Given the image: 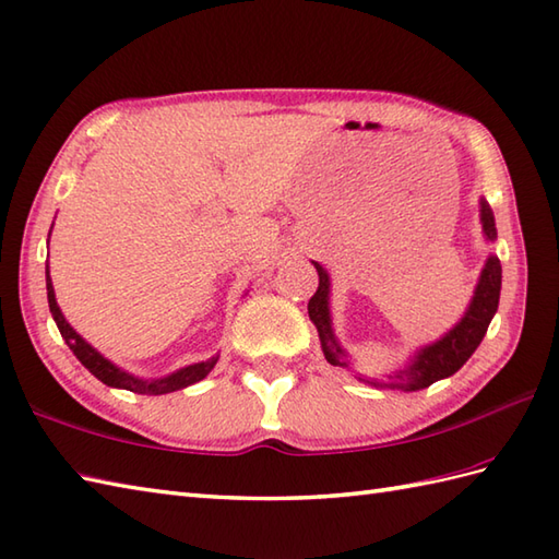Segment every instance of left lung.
I'll list each match as a JSON object with an SVG mask.
<instances>
[{"label":"left lung","mask_w":559,"mask_h":559,"mask_svg":"<svg viewBox=\"0 0 559 559\" xmlns=\"http://www.w3.org/2000/svg\"><path fill=\"white\" fill-rule=\"evenodd\" d=\"M480 223H483V235L488 242L497 240V228H495V216L492 209L485 199H480ZM317 273H319V288L312 295L310 305H307V312H310L312 324L319 331V341H322L324 358L334 367H350V355L346 348L341 346L334 324H331V278L329 271L312 261ZM500 288H502V264L495 254L488 257L485 266L480 271V278L476 283V290H473V298L466 307V312L459 319V322L451 326L442 338L435 343H427L420 350L413 353L411 362L389 374V382H377V379H362V382L372 386H384V389H401V391H418L430 386L439 379H447L454 372H459L463 362H466L480 341L488 331L492 317L497 312V305H500Z\"/></svg>","instance_id":"obj_1"}]
</instances>
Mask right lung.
Wrapping results in <instances>:
<instances>
[{"label":"right lung","mask_w":559,"mask_h":559,"mask_svg":"<svg viewBox=\"0 0 559 559\" xmlns=\"http://www.w3.org/2000/svg\"><path fill=\"white\" fill-rule=\"evenodd\" d=\"M52 233V230H50ZM50 242V240H47ZM45 283H47V302H50V312L55 324L59 329V334L67 341V346L71 348V353L76 355L79 362L86 367V370L98 377L103 384L115 386V389H127V391H134V394H146V396H160V394H170V391H180L189 384H197L204 379L213 367L218 362V355H213L209 360H201L194 365H187L180 367V370H175L165 377H156V379H144V377H134L129 374L122 367H117L115 362H110L105 355H100L96 348L91 346V343L76 334V329L71 326L62 310H59L57 298H55V288H52V278H50V266L45 269Z\"/></svg>","instance_id":"obj_1"}]
</instances>
